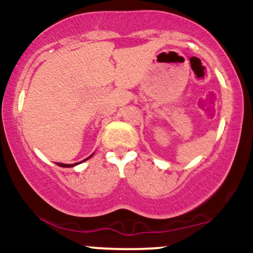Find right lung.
<instances>
[{
  "mask_svg": "<svg viewBox=\"0 0 253 253\" xmlns=\"http://www.w3.org/2000/svg\"><path fill=\"white\" fill-rule=\"evenodd\" d=\"M91 157V156H90ZM89 157V158H90ZM89 158H86V159H89ZM85 159V161H86ZM78 163H76V164H62V163H57V165H59V167H63V168H71V167H75V165H77Z\"/></svg>",
  "mask_w": 253,
  "mask_h": 253,
  "instance_id": "add662e5",
  "label": "right lung"
}]
</instances>
